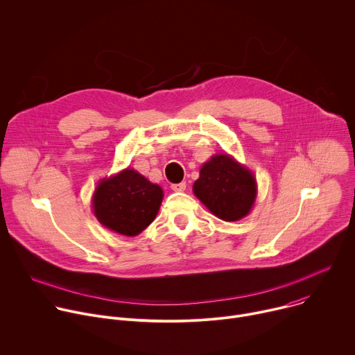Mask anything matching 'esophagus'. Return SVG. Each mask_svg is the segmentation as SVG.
Masks as SVG:
<instances>
[{"mask_svg": "<svg viewBox=\"0 0 355 355\" xmlns=\"http://www.w3.org/2000/svg\"><path fill=\"white\" fill-rule=\"evenodd\" d=\"M185 188H187L185 182H180V184H173L171 185V189L175 191V192H182V191H185Z\"/></svg>", "mask_w": 355, "mask_h": 355, "instance_id": "obj_1", "label": "esophagus"}]
</instances>
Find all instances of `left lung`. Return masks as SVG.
Here are the masks:
<instances>
[{"mask_svg": "<svg viewBox=\"0 0 355 355\" xmlns=\"http://www.w3.org/2000/svg\"><path fill=\"white\" fill-rule=\"evenodd\" d=\"M192 191L216 218L236 222L254 207L257 181L245 166L230 155L220 153L202 164Z\"/></svg>", "mask_w": 355, "mask_h": 355, "instance_id": "obj_1", "label": "left lung"}]
</instances>
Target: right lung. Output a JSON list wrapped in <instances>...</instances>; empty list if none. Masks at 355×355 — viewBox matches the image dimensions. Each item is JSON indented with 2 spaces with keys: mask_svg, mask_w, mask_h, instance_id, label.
Wrapping results in <instances>:
<instances>
[{
  "mask_svg": "<svg viewBox=\"0 0 355 355\" xmlns=\"http://www.w3.org/2000/svg\"><path fill=\"white\" fill-rule=\"evenodd\" d=\"M163 196L160 185L128 167L98 182L92 212L104 227L133 237L156 219Z\"/></svg>",
  "mask_w": 355,
  "mask_h": 355,
  "instance_id": "right-lung-1",
  "label": "right lung"
}]
</instances>
